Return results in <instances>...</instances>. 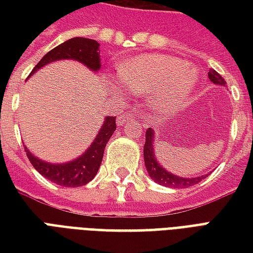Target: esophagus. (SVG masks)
Here are the masks:
<instances>
[{
    "label": "esophagus",
    "mask_w": 253,
    "mask_h": 253,
    "mask_svg": "<svg viewBox=\"0 0 253 253\" xmlns=\"http://www.w3.org/2000/svg\"><path fill=\"white\" fill-rule=\"evenodd\" d=\"M132 116H134V111H126L123 115L118 116V119H116V123L119 125V126H122L123 123H126L127 121H130Z\"/></svg>",
    "instance_id": "esophagus-1"
}]
</instances>
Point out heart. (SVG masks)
Instances as JSON below:
<instances>
[{"label": "heart", "mask_w": 253, "mask_h": 253, "mask_svg": "<svg viewBox=\"0 0 253 253\" xmlns=\"http://www.w3.org/2000/svg\"><path fill=\"white\" fill-rule=\"evenodd\" d=\"M118 78L132 93L150 94L156 108L173 111L188 101L198 76L179 58L145 54L121 63Z\"/></svg>", "instance_id": "obj_1"}]
</instances>
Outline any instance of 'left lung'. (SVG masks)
Segmentation results:
<instances>
[{
	"mask_svg": "<svg viewBox=\"0 0 253 253\" xmlns=\"http://www.w3.org/2000/svg\"><path fill=\"white\" fill-rule=\"evenodd\" d=\"M209 78L210 81L217 85H223L225 86V80L222 76L217 73L214 69L209 72ZM146 139H145V146H143V160H145V167L148 169L149 176L153 179L156 183H159L161 186L172 187V188H187V187L195 186L199 181L205 179V176H198V177H192V179H186V177H180V176L172 175L170 172L165 170L160 163L154 157V132L153 130L149 127L146 130Z\"/></svg>",
	"mask_w": 253,
	"mask_h": 253,
	"instance_id": "1",
	"label": "left lung"
}]
</instances>
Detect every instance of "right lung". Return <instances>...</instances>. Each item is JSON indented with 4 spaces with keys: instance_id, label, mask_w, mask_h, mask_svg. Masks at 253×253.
I'll return each mask as SVG.
<instances>
[{
    "instance_id": "add662e5",
    "label": "right lung",
    "mask_w": 253,
    "mask_h": 253,
    "mask_svg": "<svg viewBox=\"0 0 253 253\" xmlns=\"http://www.w3.org/2000/svg\"><path fill=\"white\" fill-rule=\"evenodd\" d=\"M99 43L86 38H73L62 44H59L51 51H48L42 58L39 63L34 67L31 74L39 70L42 66L47 63L59 61V59H74L78 62L86 65L93 72L100 69V50ZM30 74V76H31ZM116 130V116H107L104 125L97 134L93 143L89 146L85 153L74 161L66 164H50L42 160L36 159L31 152L25 148V153L30 159L31 164L42 176L51 180L58 186L62 187H81L93 179L101 164V160L104 156L105 145L112 134Z\"/></svg>"
}]
</instances>
